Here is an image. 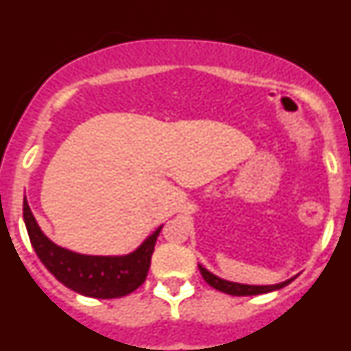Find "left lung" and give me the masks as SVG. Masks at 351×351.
<instances>
[{"label":"left lung","mask_w":351,"mask_h":351,"mask_svg":"<svg viewBox=\"0 0 351 351\" xmlns=\"http://www.w3.org/2000/svg\"><path fill=\"white\" fill-rule=\"evenodd\" d=\"M200 269V274L202 278L206 280V283H209L210 287L216 288L219 291H225L228 295H258V293H267V291L272 290H280V288L287 287L291 280L283 281V283H278V285H265V287H256V285H241V283H232V281H226L218 278V276L210 274L207 269H204L202 265H198Z\"/></svg>","instance_id":"left-lung-1"}]
</instances>
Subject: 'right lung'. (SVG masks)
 <instances>
[{
	"instance_id": "obj_1",
	"label": "right lung",
	"mask_w": 351,
	"mask_h": 351,
	"mask_svg": "<svg viewBox=\"0 0 351 351\" xmlns=\"http://www.w3.org/2000/svg\"><path fill=\"white\" fill-rule=\"evenodd\" d=\"M24 223L31 246L40 262L56 280L70 290L95 299H117L137 290L147 278L154 244L161 226L149 235L137 250L125 256H91L60 247L40 230L24 198Z\"/></svg>"
}]
</instances>
